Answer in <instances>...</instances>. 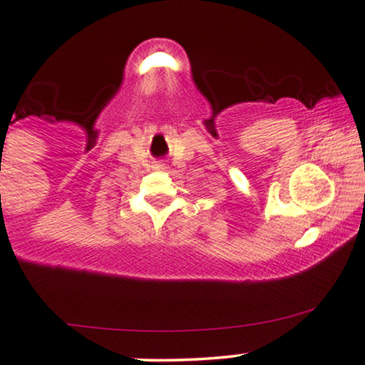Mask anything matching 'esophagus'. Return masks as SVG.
<instances>
[{
  "label": "esophagus",
  "instance_id": "obj_1",
  "mask_svg": "<svg viewBox=\"0 0 365 365\" xmlns=\"http://www.w3.org/2000/svg\"><path fill=\"white\" fill-rule=\"evenodd\" d=\"M156 170H166V166L161 163V165H156Z\"/></svg>",
  "mask_w": 365,
  "mask_h": 365
}]
</instances>
